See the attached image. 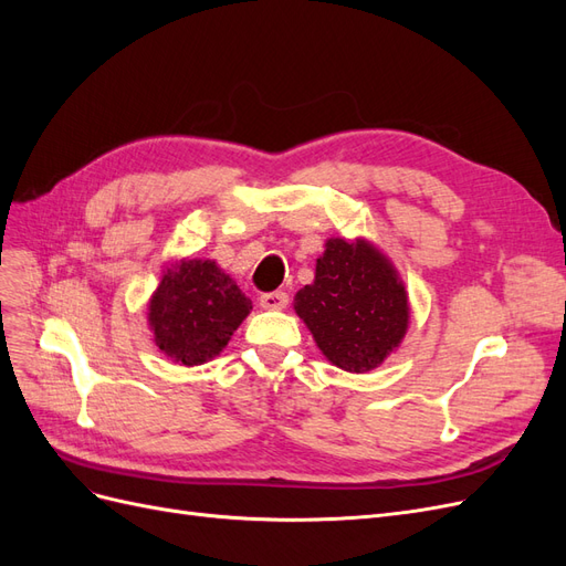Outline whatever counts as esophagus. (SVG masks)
I'll use <instances>...</instances> for the list:
<instances>
[{
	"label": "esophagus",
	"instance_id": "34e87169",
	"mask_svg": "<svg viewBox=\"0 0 566 566\" xmlns=\"http://www.w3.org/2000/svg\"><path fill=\"white\" fill-rule=\"evenodd\" d=\"M260 306L266 312H281L287 306V295L281 293V290H276V293H266L260 297Z\"/></svg>",
	"mask_w": 566,
	"mask_h": 566
}]
</instances>
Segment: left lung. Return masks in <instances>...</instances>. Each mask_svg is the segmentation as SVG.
<instances>
[{
    "mask_svg": "<svg viewBox=\"0 0 566 566\" xmlns=\"http://www.w3.org/2000/svg\"><path fill=\"white\" fill-rule=\"evenodd\" d=\"M293 306L321 354L347 373L378 368L399 349L410 321L397 266L366 238H328L314 283L297 290Z\"/></svg>",
    "mask_w": 566,
    "mask_h": 566,
    "instance_id": "1",
    "label": "left lung"
}]
</instances>
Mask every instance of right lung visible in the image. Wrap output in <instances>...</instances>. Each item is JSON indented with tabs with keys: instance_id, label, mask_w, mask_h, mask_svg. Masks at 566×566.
Wrapping results in <instances>:
<instances>
[{
	"instance_id": "right-lung-1",
	"label": "right lung",
	"mask_w": 566,
	"mask_h": 566,
	"mask_svg": "<svg viewBox=\"0 0 566 566\" xmlns=\"http://www.w3.org/2000/svg\"><path fill=\"white\" fill-rule=\"evenodd\" d=\"M153 345L179 366H202L224 352L252 302L214 260L169 262L148 300Z\"/></svg>"
}]
</instances>
